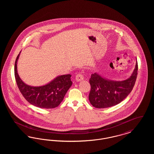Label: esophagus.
I'll return each mask as SVG.
<instances>
[{
	"label": "esophagus",
	"instance_id": "esophagus-1",
	"mask_svg": "<svg viewBox=\"0 0 154 154\" xmlns=\"http://www.w3.org/2000/svg\"><path fill=\"white\" fill-rule=\"evenodd\" d=\"M84 80V77L81 74H78L76 77H75V80L77 82H79L81 81H82Z\"/></svg>",
	"mask_w": 154,
	"mask_h": 154
}]
</instances>
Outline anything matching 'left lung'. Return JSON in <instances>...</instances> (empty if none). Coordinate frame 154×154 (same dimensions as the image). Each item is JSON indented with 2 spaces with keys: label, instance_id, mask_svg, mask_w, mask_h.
Here are the masks:
<instances>
[{
  "label": "left lung",
  "instance_id": "8db88e82",
  "mask_svg": "<svg viewBox=\"0 0 154 154\" xmlns=\"http://www.w3.org/2000/svg\"><path fill=\"white\" fill-rule=\"evenodd\" d=\"M138 65L136 60L132 75L123 81L111 80L95 72L91 75L89 95L91 104L96 108L103 109L116 106L131 93L136 80Z\"/></svg>",
  "mask_w": 154,
  "mask_h": 154
}]
</instances>
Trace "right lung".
Here are the masks:
<instances>
[{
    "label": "right lung",
    "instance_id": "obj_1",
    "mask_svg": "<svg viewBox=\"0 0 154 154\" xmlns=\"http://www.w3.org/2000/svg\"><path fill=\"white\" fill-rule=\"evenodd\" d=\"M21 52L15 60L14 74L17 84L23 96L31 104L40 108L53 109L58 107L72 85V75H58L48 83L39 87L27 85L21 79L17 71V62Z\"/></svg>",
    "mask_w": 154,
    "mask_h": 154
}]
</instances>
